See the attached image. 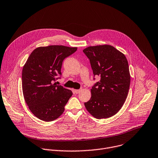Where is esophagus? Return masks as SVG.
Instances as JSON below:
<instances>
[{
    "label": "esophagus",
    "instance_id": "esophagus-1",
    "mask_svg": "<svg viewBox=\"0 0 158 158\" xmlns=\"http://www.w3.org/2000/svg\"><path fill=\"white\" fill-rule=\"evenodd\" d=\"M80 91H81V90H74V92H75V94H79L80 92Z\"/></svg>",
    "mask_w": 158,
    "mask_h": 158
}]
</instances>
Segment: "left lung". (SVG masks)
<instances>
[{"mask_svg": "<svg viewBox=\"0 0 158 158\" xmlns=\"http://www.w3.org/2000/svg\"><path fill=\"white\" fill-rule=\"evenodd\" d=\"M90 60L94 80H100L91 89L90 99L85 102L86 110L100 119L117 114L127 98L131 77L127 60L124 54L110 45L90 46L83 50Z\"/></svg>", "mask_w": 158, "mask_h": 158, "instance_id": "left-lung-1", "label": "left lung"}]
</instances>
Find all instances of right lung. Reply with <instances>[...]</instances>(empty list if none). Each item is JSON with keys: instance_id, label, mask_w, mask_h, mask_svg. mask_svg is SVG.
<instances>
[{"instance_id": "obj_1", "label": "right lung", "mask_w": 158, "mask_h": 158, "mask_svg": "<svg viewBox=\"0 0 158 158\" xmlns=\"http://www.w3.org/2000/svg\"><path fill=\"white\" fill-rule=\"evenodd\" d=\"M77 50L52 45L35 49L29 56L23 69V92L29 110L38 118L50 122L63 113L73 93L55 81L61 77L63 60Z\"/></svg>"}]
</instances>
